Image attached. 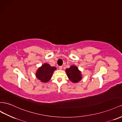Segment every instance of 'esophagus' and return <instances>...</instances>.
Instances as JSON below:
<instances>
[{"label":"esophagus","mask_w":122,"mask_h":122,"mask_svg":"<svg viewBox=\"0 0 122 122\" xmlns=\"http://www.w3.org/2000/svg\"><path fill=\"white\" fill-rule=\"evenodd\" d=\"M59 69H60V70H62V66H60V67H59Z\"/></svg>","instance_id":"obj_1"}]
</instances>
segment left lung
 Returning a JSON list of instances; mask_svg holds the SVG:
<instances>
[{
    "label": "left lung",
    "mask_w": 122,
    "mask_h": 122,
    "mask_svg": "<svg viewBox=\"0 0 122 122\" xmlns=\"http://www.w3.org/2000/svg\"><path fill=\"white\" fill-rule=\"evenodd\" d=\"M65 71L69 80L72 83H77L82 79L81 71L76 66H71L70 68L66 69Z\"/></svg>",
    "instance_id": "8db88e82"
}]
</instances>
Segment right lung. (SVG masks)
Here are the masks:
<instances>
[{"label":"right lung","instance_id":"add662e5","mask_svg":"<svg viewBox=\"0 0 122 122\" xmlns=\"http://www.w3.org/2000/svg\"><path fill=\"white\" fill-rule=\"evenodd\" d=\"M56 70L55 67H52L47 63L42 65L39 67L36 72V77L41 83H46L50 80L53 72Z\"/></svg>","mask_w":122,"mask_h":122}]
</instances>
